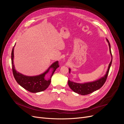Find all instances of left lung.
Listing matches in <instances>:
<instances>
[{"label": "left lung", "mask_w": 124, "mask_h": 124, "mask_svg": "<svg viewBox=\"0 0 124 124\" xmlns=\"http://www.w3.org/2000/svg\"><path fill=\"white\" fill-rule=\"evenodd\" d=\"M107 41L108 43L109 52L112 56V60L110 61L108 65V69L106 72V74L105 75V76L102 77L100 79L98 80H96L93 82H86L84 83H76L69 80L68 81V85L70 87V88L72 89L74 92L81 95H87L94 92V91L99 89L100 88H101L103 86V84H105L109 72V68L110 67V66H111V64L112 63V59H113L111 50H110V45L109 41H108L107 39ZM69 73H70L71 70L70 68H69Z\"/></svg>", "instance_id": "8db88e82"}]
</instances>
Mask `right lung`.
I'll use <instances>...</instances> for the list:
<instances>
[{
  "mask_svg": "<svg viewBox=\"0 0 124 124\" xmlns=\"http://www.w3.org/2000/svg\"><path fill=\"white\" fill-rule=\"evenodd\" d=\"M14 48L15 46L13 47L11 52V64L13 74H14L16 82L22 87L31 93H37L43 92V91L46 89L50 84L52 76H53L56 69L59 67L58 64V61H56L52 64L47 70L43 74L33 76L24 75L18 72H17L15 69L14 64ZM50 69H52V75L49 79L46 80L44 78V76L45 74L48 72Z\"/></svg>",
  "mask_w": 124,
  "mask_h": 124,
  "instance_id": "1",
  "label": "right lung"
}]
</instances>
